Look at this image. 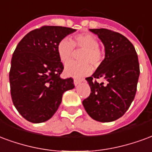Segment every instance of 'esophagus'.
Returning a JSON list of instances; mask_svg holds the SVG:
<instances>
[{"label": "esophagus", "instance_id": "esophagus-1", "mask_svg": "<svg viewBox=\"0 0 152 152\" xmlns=\"http://www.w3.org/2000/svg\"><path fill=\"white\" fill-rule=\"evenodd\" d=\"M74 83H75V86H77V85H78V84L81 83V81H79V80H76V79H75V80H74Z\"/></svg>", "mask_w": 152, "mask_h": 152}]
</instances>
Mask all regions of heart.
<instances>
[{
    "label": "heart",
    "mask_w": 152,
    "mask_h": 152,
    "mask_svg": "<svg viewBox=\"0 0 152 152\" xmlns=\"http://www.w3.org/2000/svg\"><path fill=\"white\" fill-rule=\"evenodd\" d=\"M76 49L83 50L81 53L82 62H69L65 65V74L66 76L82 78L88 75L92 70V67L98 66L103 58L101 51L99 48V41L95 35L91 33H83L75 35L74 41L64 38L57 44L56 51L60 61L66 64L71 60Z\"/></svg>",
    "instance_id": "obj_1"
}]
</instances>
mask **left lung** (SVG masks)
Wrapping results in <instances>:
<instances>
[{"mask_svg":"<svg viewBox=\"0 0 152 152\" xmlns=\"http://www.w3.org/2000/svg\"><path fill=\"white\" fill-rule=\"evenodd\" d=\"M89 31L102 41L105 56L86 78L91 92L83 104L92 119L110 122L122 117L134 99L140 74L138 55L131 42L120 33L104 28ZM97 78L105 82L99 84Z\"/></svg>","mask_w":152,"mask_h":152,"instance_id":"8db88e82","label":"left lung"}]
</instances>
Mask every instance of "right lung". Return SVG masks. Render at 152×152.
I'll return each instance as SVG.
<instances>
[{"label":"right lung","mask_w":152,"mask_h":152,"mask_svg":"<svg viewBox=\"0 0 152 152\" xmlns=\"http://www.w3.org/2000/svg\"><path fill=\"white\" fill-rule=\"evenodd\" d=\"M75 31L44 26L26 34L14 50L10 71L11 97L18 112L30 122L49 120L64 92L75 87L73 78L60 77L64 66L56 51L60 40Z\"/></svg>","instance_id":"add662e5"}]
</instances>
